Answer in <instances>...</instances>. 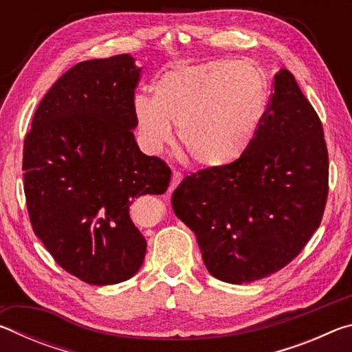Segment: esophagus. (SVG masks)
Segmentation results:
<instances>
[{"label": "esophagus", "mask_w": 352, "mask_h": 352, "mask_svg": "<svg viewBox=\"0 0 352 352\" xmlns=\"http://www.w3.org/2000/svg\"><path fill=\"white\" fill-rule=\"evenodd\" d=\"M183 180V175H182V172H178V170H174L172 172V180H170V186H169V192H172V190H174L178 184H180V182Z\"/></svg>", "instance_id": "esophagus-1"}]
</instances>
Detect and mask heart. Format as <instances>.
<instances>
[{
  "mask_svg": "<svg viewBox=\"0 0 352 352\" xmlns=\"http://www.w3.org/2000/svg\"><path fill=\"white\" fill-rule=\"evenodd\" d=\"M265 79L245 60L180 63L152 83V99L136 96L141 146L157 155L174 138L204 168L236 163L252 146L265 113Z\"/></svg>",
  "mask_w": 352,
  "mask_h": 352,
  "instance_id": "heart-1",
  "label": "heart"
}]
</instances>
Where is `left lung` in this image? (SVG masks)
<instances>
[{"instance_id":"8db88e82","label":"left lung","mask_w":352,"mask_h":352,"mask_svg":"<svg viewBox=\"0 0 352 352\" xmlns=\"http://www.w3.org/2000/svg\"><path fill=\"white\" fill-rule=\"evenodd\" d=\"M327 180L323 126L294 74L281 69L245 155L188 175L172 194V208L195 233L214 278L252 283L305 248L323 217Z\"/></svg>"}]
</instances>
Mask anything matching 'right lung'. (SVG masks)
Here are the masks:
<instances>
[{
  "label": "right lung",
  "instance_id": "right-lung-1",
  "mask_svg": "<svg viewBox=\"0 0 352 352\" xmlns=\"http://www.w3.org/2000/svg\"><path fill=\"white\" fill-rule=\"evenodd\" d=\"M140 76L129 54L77 63L41 99L23 147L35 236L63 270L93 285L140 270L147 243L130 205L170 182L163 160L136 144Z\"/></svg>",
  "mask_w": 352,
  "mask_h": 352
}]
</instances>
